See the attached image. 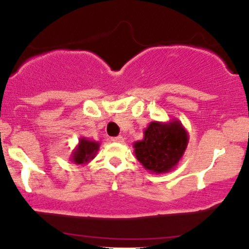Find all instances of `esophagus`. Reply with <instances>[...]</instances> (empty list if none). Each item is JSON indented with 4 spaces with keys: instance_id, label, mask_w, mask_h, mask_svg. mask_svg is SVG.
Segmentation results:
<instances>
[{
    "instance_id": "obj_1",
    "label": "esophagus",
    "mask_w": 249,
    "mask_h": 249,
    "mask_svg": "<svg viewBox=\"0 0 249 249\" xmlns=\"http://www.w3.org/2000/svg\"><path fill=\"white\" fill-rule=\"evenodd\" d=\"M111 141L115 142H124V138L121 136H118V137H113V138H111Z\"/></svg>"
}]
</instances>
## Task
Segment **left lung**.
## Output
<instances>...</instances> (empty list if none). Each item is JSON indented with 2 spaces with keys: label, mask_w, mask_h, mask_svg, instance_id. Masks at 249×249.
Here are the masks:
<instances>
[{
  "label": "left lung",
  "mask_w": 249,
  "mask_h": 249,
  "mask_svg": "<svg viewBox=\"0 0 249 249\" xmlns=\"http://www.w3.org/2000/svg\"><path fill=\"white\" fill-rule=\"evenodd\" d=\"M188 144V133L178 119L151 122L144 138L133 144L138 161L148 172L167 173L178 165Z\"/></svg>",
  "instance_id": "left-lung-1"
}]
</instances>
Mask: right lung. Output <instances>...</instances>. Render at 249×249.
<instances>
[{
    "label": "right lung",
    "mask_w": 249,
    "mask_h": 249,
    "mask_svg": "<svg viewBox=\"0 0 249 249\" xmlns=\"http://www.w3.org/2000/svg\"><path fill=\"white\" fill-rule=\"evenodd\" d=\"M99 146H101V144L98 142L90 141V139L81 137L78 145L71 153L70 160L77 165L88 164L89 161H91L95 158L99 150Z\"/></svg>",
    "instance_id": "add662e5"
}]
</instances>
